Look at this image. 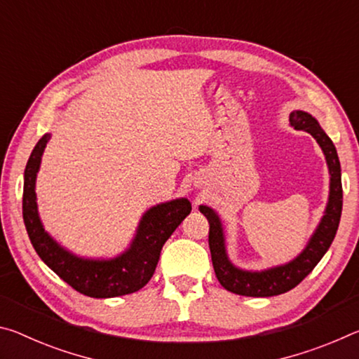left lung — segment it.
Here are the masks:
<instances>
[{
  "label": "left lung",
  "instance_id": "8db88e82",
  "mask_svg": "<svg viewBox=\"0 0 359 359\" xmlns=\"http://www.w3.org/2000/svg\"><path fill=\"white\" fill-rule=\"evenodd\" d=\"M290 125L294 130H302L312 135L325 154L331 175L330 198H327L325 215L321 217L306 248L290 263L269 267L264 271H245L231 263L226 253V241H224L220 217L209 205H199L201 214L209 220V247L215 276L222 287L231 293L253 297H269L287 293L311 274L336 238L340 214H342V179H340L337 150L330 136L321 130L318 120L309 112L293 111L290 114Z\"/></svg>",
  "mask_w": 359,
  "mask_h": 359
}]
</instances>
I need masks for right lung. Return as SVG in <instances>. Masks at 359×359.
Here are the masks:
<instances>
[{"mask_svg": "<svg viewBox=\"0 0 359 359\" xmlns=\"http://www.w3.org/2000/svg\"><path fill=\"white\" fill-rule=\"evenodd\" d=\"M48 139L50 135H44L36 144L23 175V222L36 253L60 278L85 296L115 297L141 290L154 276L165 242L191 212V203L187 198H177L150 208L139 222L130 247L118 257H77L47 233L39 218L36 175Z\"/></svg>", "mask_w": 359, "mask_h": 359, "instance_id": "right-lung-1", "label": "right lung"}]
</instances>
